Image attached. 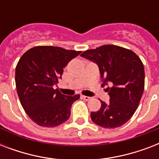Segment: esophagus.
Listing matches in <instances>:
<instances>
[{
  "mask_svg": "<svg viewBox=\"0 0 159 159\" xmlns=\"http://www.w3.org/2000/svg\"><path fill=\"white\" fill-rule=\"evenodd\" d=\"M82 99L86 100V101H90V100L92 99V97H87V96H82Z\"/></svg>",
  "mask_w": 159,
  "mask_h": 159,
  "instance_id": "1",
  "label": "esophagus"
}]
</instances>
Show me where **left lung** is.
Segmentation results:
<instances>
[{"mask_svg": "<svg viewBox=\"0 0 159 159\" xmlns=\"http://www.w3.org/2000/svg\"><path fill=\"white\" fill-rule=\"evenodd\" d=\"M98 65L102 86L108 83L106 92L110 102H102L99 111L91 113L96 125L103 128H117L125 124L138 108L144 89V68L133 51L120 46L102 45L81 54Z\"/></svg>", "mask_w": 159, "mask_h": 159, "instance_id": "8db88e82", "label": "left lung"}]
</instances>
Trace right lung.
<instances>
[{
    "instance_id": "1",
    "label": "right lung",
    "mask_w": 159,
    "mask_h": 159,
    "mask_svg": "<svg viewBox=\"0 0 159 159\" xmlns=\"http://www.w3.org/2000/svg\"><path fill=\"white\" fill-rule=\"evenodd\" d=\"M82 53L53 46H36L22 55L16 67V85L21 106L43 127H55L70 117L72 103L80 98L60 93L53 86L62 79L68 62Z\"/></svg>"
}]
</instances>
